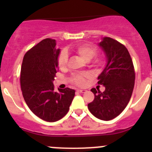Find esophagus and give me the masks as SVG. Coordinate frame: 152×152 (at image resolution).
<instances>
[{
    "instance_id": "esophagus-1",
    "label": "esophagus",
    "mask_w": 152,
    "mask_h": 152,
    "mask_svg": "<svg viewBox=\"0 0 152 152\" xmlns=\"http://www.w3.org/2000/svg\"><path fill=\"white\" fill-rule=\"evenodd\" d=\"M86 91H87V90H81V89H78V90H76V92H77V93H85Z\"/></svg>"
}]
</instances>
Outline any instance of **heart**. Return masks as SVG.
Here are the masks:
<instances>
[{"label":"heart","instance_id":"1","mask_svg":"<svg viewBox=\"0 0 152 152\" xmlns=\"http://www.w3.org/2000/svg\"><path fill=\"white\" fill-rule=\"evenodd\" d=\"M73 50L77 53L79 56L88 62L96 53V48L93 45L87 43H80L75 45L73 48ZM67 62V56L65 52H62L58 58V65L60 69H63L66 67ZM90 76L88 73H84L81 74L74 75L72 76L71 80L73 83L79 86H84L86 83V79H89Z\"/></svg>","mask_w":152,"mask_h":152}]
</instances>
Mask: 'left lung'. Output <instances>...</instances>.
Wrapping results in <instances>:
<instances>
[{
  "label": "left lung",
  "mask_w": 152,
  "mask_h": 152,
  "mask_svg": "<svg viewBox=\"0 0 152 152\" xmlns=\"http://www.w3.org/2000/svg\"><path fill=\"white\" fill-rule=\"evenodd\" d=\"M107 59V65L98 76L99 85L105 87L103 93L91 89L95 99L88 104L89 110L97 118L110 121L126 108L132 94L135 73L127 48L110 37L102 38L99 43Z\"/></svg>",
  "instance_id": "obj_1"
}]
</instances>
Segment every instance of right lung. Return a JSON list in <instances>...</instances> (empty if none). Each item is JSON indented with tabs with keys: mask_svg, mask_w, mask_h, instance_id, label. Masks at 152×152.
<instances>
[{
	"mask_svg": "<svg viewBox=\"0 0 152 152\" xmlns=\"http://www.w3.org/2000/svg\"><path fill=\"white\" fill-rule=\"evenodd\" d=\"M55 39H43L27 52L23 59L20 86L24 100L31 111L48 122L60 120L67 114L75 90L67 88L54 91L53 82L59 71Z\"/></svg>",
	"mask_w": 152,
	"mask_h": 152,
	"instance_id": "add662e5",
	"label": "right lung"
}]
</instances>
